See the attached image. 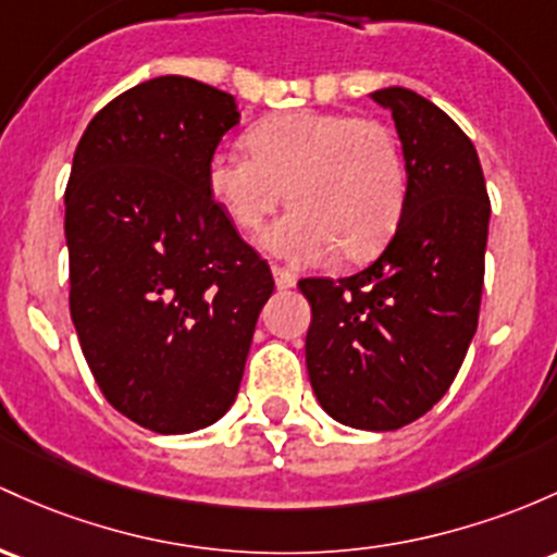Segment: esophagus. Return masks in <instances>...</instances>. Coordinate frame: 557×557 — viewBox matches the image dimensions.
Masks as SVG:
<instances>
[{
	"mask_svg": "<svg viewBox=\"0 0 557 557\" xmlns=\"http://www.w3.org/2000/svg\"><path fill=\"white\" fill-rule=\"evenodd\" d=\"M272 274H274V285H277L280 290H288V288H293V285H296V274H293L290 269L274 264Z\"/></svg>",
	"mask_w": 557,
	"mask_h": 557,
	"instance_id": "34e87169",
	"label": "esophagus"
}]
</instances>
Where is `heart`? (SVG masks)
Returning <instances> with one entry per match:
<instances>
[{"mask_svg": "<svg viewBox=\"0 0 557 557\" xmlns=\"http://www.w3.org/2000/svg\"><path fill=\"white\" fill-rule=\"evenodd\" d=\"M253 156L216 150L206 182L243 232H256L288 198L293 209L264 232V246L296 264L338 250L357 261L375 253L407 203V163L388 124L351 113L298 110L261 121L248 134Z\"/></svg>", "mask_w": 557, "mask_h": 557, "instance_id": "1", "label": "heart"}]
</instances>
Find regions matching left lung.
<instances>
[{"mask_svg": "<svg viewBox=\"0 0 557 557\" xmlns=\"http://www.w3.org/2000/svg\"><path fill=\"white\" fill-rule=\"evenodd\" d=\"M394 115L407 203L386 250L351 277L298 283L307 370L330 418L396 431L447 394L479 325L488 195L468 134L425 97L372 91Z\"/></svg>", "mask_w": 557, "mask_h": 557, "instance_id": "obj_1", "label": "left lung"}]
</instances>
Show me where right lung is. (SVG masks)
Returning <instances> with one entry per match:
<instances>
[{"label": "right lung", "mask_w": 557, "mask_h": 557, "mask_svg": "<svg viewBox=\"0 0 557 557\" xmlns=\"http://www.w3.org/2000/svg\"><path fill=\"white\" fill-rule=\"evenodd\" d=\"M235 97L158 76L110 100L65 187L71 320L102 396L132 423L189 433L235 401L269 264L211 198Z\"/></svg>", "instance_id": "1"}]
</instances>
